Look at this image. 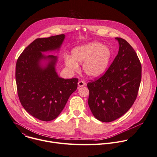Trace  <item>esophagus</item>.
<instances>
[{
	"mask_svg": "<svg viewBox=\"0 0 157 157\" xmlns=\"http://www.w3.org/2000/svg\"><path fill=\"white\" fill-rule=\"evenodd\" d=\"M78 86L79 87H82L84 86H85V84H86V83H85V82L84 81H79L78 82Z\"/></svg>",
	"mask_w": 157,
	"mask_h": 157,
	"instance_id": "esophagus-1",
	"label": "esophagus"
}]
</instances>
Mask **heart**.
<instances>
[{"label":"heart","instance_id":"heart-1","mask_svg":"<svg viewBox=\"0 0 157 157\" xmlns=\"http://www.w3.org/2000/svg\"><path fill=\"white\" fill-rule=\"evenodd\" d=\"M71 54L72 58L66 56V65L76 71L78 68L77 63H84V73L91 77L101 75L106 71L111 57L110 49L97 42L78 46L72 51Z\"/></svg>","mask_w":157,"mask_h":157}]
</instances>
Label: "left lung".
Masks as SVG:
<instances>
[{
	"label": "left lung",
	"instance_id": "1",
	"mask_svg": "<svg viewBox=\"0 0 157 157\" xmlns=\"http://www.w3.org/2000/svg\"><path fill=\"white\" fill-rule=\"evenodd\" d=\"M119 51L105 73L87 84L88 105L94 117L103 122L115 120L132 106L141 79V65L128 42L115 37Z\"/></svg>",
	"mask_w": 157,
	"mask_h": 157
}]
</instances>
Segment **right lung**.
<instances>
[{"mask_svg": "<svg viewBox=\"0 0 157 157\" xmlns=\"http://www.w3.org/2000/svg\"><path fill=\"white\" fill-rule=\"evenodd\" d=\"M64 34L38 38L21 53L16 66L17 94L21 105L31 115L41 121H51L58 117L71 94L78 88V78L65 79L56 72L57 57L45 56L41 52L59 49ZM49 59L42 68L40 62Z\"/></svg>", "mask_w": 157, "mask_h": 157, "instance_id": "add662e5", "label": "right lung"}]
</instances>
